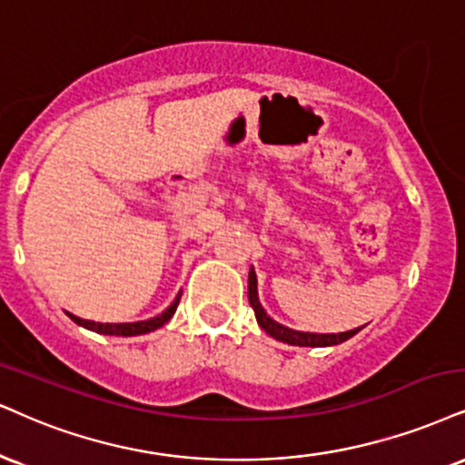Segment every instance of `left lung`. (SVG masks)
<instances>
[{
  "instance_id": "obj_1",
  "label": "left lung",
  "mask_w": 465,
  "mask_h": 465,
  "mask_svg": "<svg viewBox=\"0 0 465 465\" xmlns=\"http://www.w3.org/2000/svg\"><path fill=\"white\" fill-rule=\"evenodd\" d=\"M248 300H250V306L254 308L256 321H259L261 328L265 330L269 336L276 338V341L289 342V345L330 347V345H338V342H345L347 338H351L360 331V328H358V330L341 331V334H311V331H295V330H289V328H284V325L276 323V321H273L272 317H267V312L262 311L259 295H256V273L254 272H250V278H248Z\"/></svg>"
}]
</instances>
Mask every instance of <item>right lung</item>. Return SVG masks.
I'll return each instance as SVG.
<instances>
[{
    "label": "right lung",
    "instance_id": "obj_1",
    "mask_svg": "<svg viewBox=\"0 0 465 465\" xmlns=\"http://www.w3.org/2000/svg\"><path fill=\"white\" fill-rule=\"evenodd\" d=\"M181 302V293L176 295V300L172 302V306L168 311L159 314V317H153L148 321H137V323H94V321H85V319H79L74 317V314H68L74 323L77 325H84V328L93 330V331H99V334H110V336H137V334H146V331H153L157 328H162L163 323H168L172 314H174L176 306H179Z\"/></svg>",
    "mask_w": 465,
    "mask_h": 465
}]
</instances>
